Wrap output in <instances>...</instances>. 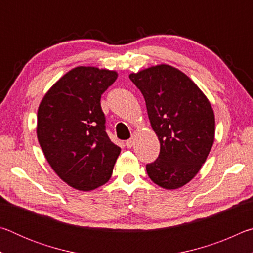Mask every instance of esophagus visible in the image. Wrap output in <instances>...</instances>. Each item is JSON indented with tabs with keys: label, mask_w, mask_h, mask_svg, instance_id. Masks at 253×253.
Here are the masks:
<instances>
[{
	"label": "esophagus",
	"mask_w": 253,
	"mask_h": 253,
	"mask_svg": "<svg viewBox=\"0 0 253 253\" xmlns=\"http://www.w3.org/2000/svg\"><path fill=\"white\" fill-rule=\"evenodd\" d=\"M134 144H135V138H134V137H131V138L126 140V146L128 148H130V147L134 146Z\"/></svg>",
	"instance_id": "34e87169"
}]
</instances>
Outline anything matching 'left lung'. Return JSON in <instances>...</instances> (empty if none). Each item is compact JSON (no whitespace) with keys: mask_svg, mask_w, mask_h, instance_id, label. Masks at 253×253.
<instances>
[{"mask_svg":"<svg viewBox=\"0 0 253 253\" xmlns=\"http://www.w3.org/2000/svg\"><path fill=\"white\" fill-rule=\"evenodd\" d=\"M129 79L143 93L149 122L161 144L146 165L149 178L166 190L182 187L202 168L211 151L215 119L200 88L176 68L158 65Z\"/></svg>","mask_w":253,"mask_h":253,"instance_id":"1","label":"left lung"}]
</instances>
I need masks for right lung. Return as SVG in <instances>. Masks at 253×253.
Wrapping results in <instances>:
<instances>
[{
    "mask_svg": "<svg viewBox=\"0 0 253 253\" xmlns=\"http://www.w3.org/2000/svg\"><path fill=\"white\" fill-rule=\"evenodd\" d=\"M117 72L77 67L45 93L37 135L46 161L68 185L91 191L109 181L121 147L106 132L100 98Z\"/></svg>",
    "mask_w": 253,
    "mask_h": 253,
    "instance_id": "1",
    "label": "right lung"
}]
</instances>
